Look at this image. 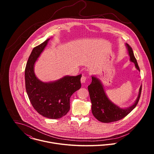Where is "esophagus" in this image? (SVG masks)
<instances>
[{"label":"esophagus","instance_id":"obj_1","mask_svg":"<svg viewBox=\"0 0 154 154\" xmlns=\"http://www.w3.org/2000/svg\"><path fill=\"white\" fill-rule=\"evenodd\" d=\"M87 79H88V77H87L86 75H85V74H83V75H82V78H81V82H82V83H85V82H86V80H87Z\"/></svg>","mask_w":154,"mask_h":154}]
</instances>
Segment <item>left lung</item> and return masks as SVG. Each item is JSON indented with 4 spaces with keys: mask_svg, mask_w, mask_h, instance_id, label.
<instances>
[{
    "mask_svg": "<svg viewBox=\"0 0 154 154\" xmlns=\"http://www.w3.org/2000/svg\"><path fill=\"white\" fill-rule=\"evenodd\" d=\"M126 46L130 61L135 63V67L140 71L132 49L127 44H126ZM88 89L92 103L91 109L93 116L102 122L109 123L124 118L135 108L140 98L142 86L140 88L138 96L135 102L127 108H121L109 100L105 93L101 82L94 76H92L91 83L88 87Z\"/></svg>",
    "mask_w": 154,
    "mask_h": 154,
    "instance_id": "left-lung-1",
    "label": "left lung"
}]
</instances>
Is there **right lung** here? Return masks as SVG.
Segmentation results:
<instances>
[{"instance_id":"obj_1","label":"right lung","mask_w":154,"mask_h":154,"mask_svg":"<svg viewBox=\"0 0 154 154\" xmlns=\"http://www.w3.org/2000/svg\"><path fill=\"white\" fill-rule=\"evenodd\" d=\"M50 38L32 50L25 69L26 89L29 100L35 110L49 119H60L66 115L70 109V98L81 88L82 74L64 76L53 82L40 81L34 73V65Z\"/></svg>"}]
</instances>
